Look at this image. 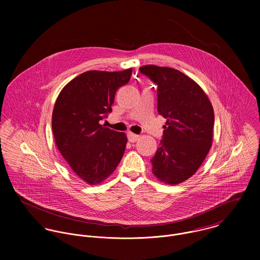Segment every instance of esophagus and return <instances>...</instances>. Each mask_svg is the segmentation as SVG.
<instances>
[{
    "instance_id": "esophagus-1",
    "label": "esophagus",
    "mask_w": 260,
    "mask_h": 260,
    "mask_svg": "<svg viewBox=\"0 0 260 260\" xmlns=\"http://www.w3.org/2000/svg\"><path fill=\"white\" fill-rule=\"evenodd\" d=\"M127 136H128V140L130 142H136L139 139V135H136V134H134L132 132H129Z\"/></svg>"
}]
</instances>
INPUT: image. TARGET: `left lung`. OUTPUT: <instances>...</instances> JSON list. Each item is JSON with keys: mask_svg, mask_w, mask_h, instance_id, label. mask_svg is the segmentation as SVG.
Returning <instances> with one entry per match:
<instances>
[{"mask_svg": "<svg viewBox=\"0 0 260 260\" xmlns=\"http://www.w3.org/2000/svg\"><path fill=\"white\" fill-rule=\"evenodd\" d=\"M140 72L158 85V113L167 119L152 172L163 183L180 184L196 173L212 145V104L194 80L176 69L145 65Z\"/></svg>", "mask_w": 260, "mask_h": 260, "instance_id": "8db88e82", "label": "left lung"}]
</instances>
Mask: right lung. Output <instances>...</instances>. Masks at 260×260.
<instances>
[{
    "label": "right lung",
    "mask_w": 260,
    "mask_h": 260,
    "mask_svg": "<svg viewBox=\"0 0 260 260\" xmlns=\"http://www.w3.org/2000/svg\"><path fill=\"white\" fill-rule=\"evenodd\" d=\"M131 75V68L87 71L71 80L55 102L52 129L56 146L75 174L90 185L106 180L123 157L126 134L99 122L112 111L116 91Z\"/></svg>",
    "instance_id": "obj_1"
}]
</instances>
